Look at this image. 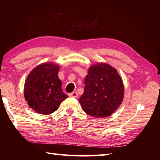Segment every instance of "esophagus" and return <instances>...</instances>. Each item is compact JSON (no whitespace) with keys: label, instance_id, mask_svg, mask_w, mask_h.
Returning a JSON list of instances; mask_svg holds the SVG:
<instances>
[{"label":"esophagus","instance_id":"obj_1","mask_svg":"<svg viewBox=\"0 0 160 160\" xmlns=\"http://www.w3.org/2000/svg\"><path fill=\"white\" fill-rule=\"evenodd\" d=\"M69 97H73V98H78V93L76 92V91H74V92H72V93H69Z\"/></svg>","mask_w":160,"mask_h":160}]
</instances>
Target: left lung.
Segmentation results:
<instances>
[{
	"label": "left lung",
	"instance_id": "8db88e82",
	"mask_svg": "<svg viewBox=\"0 0 160 160\" xmlns=\"http://www.w3.org/2000/svg\"><path fill=\"white\" fill-rule=\"evenodd\" d=\"M84 90L79 102L83 111L95 118L111 115L121 104L124 86L113 67L106 63L94 64L84 78Z\"/></svg>",
	"mask_w": 160,
	"mask_h": 160
}]
</instances>
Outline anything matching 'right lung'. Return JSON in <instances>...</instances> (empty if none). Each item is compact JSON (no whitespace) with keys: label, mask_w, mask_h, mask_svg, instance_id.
Instances as JSON below:
<instances>
[{"label":"right lung","mask_w":160,"mask_h":160,"mask_svg":"<svg viewBox=\"0 0 160 160\" xmlns=\"http://www.w3.org/2000/svg\"><path fill=\"white\" fill-rule=\"evenodd\" d=\"M58 70L56 64L45 63L36 67L28 76L24 88L25 98L29 106L37 113H52L68 98L62 92Z\"/></svg>","instance_id":"1"}]
</instances>
